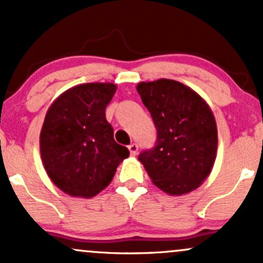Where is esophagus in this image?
<instances>
[{"mask_svg": "<svg viewBox=\"0 0 263 263\" xmlns=\"http://www.w3.org/2000/svg\"><path fill=\"white\" fill-rule=\"evenodd\" d=\"M128 149H129V153H131L132 156H136L138 152V146L136 143H131L128 146Z\"/></svg>", "mask_w": 263, "mask_h": 263, "instance_id": "esophagus-1", "label": "esophagus"}]
</instances>
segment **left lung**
Returning <instances> with one entry per match:
<instances>
[{"mask_svg": "<svg viewBox=\"0 0 263 263\" xmlns=\"http://www.w3.org/2000/svg\"><path fill=\"white\" fill-rule=\"evenodd\" d=\"M157 129L155 147L138 156L153 183L182 195L209 176L216 157L218 129L210 107L182 83L161 79L137 85Z\"/></svg>", "mask_w": 263, "mask_h": 263, "instance_id": "obj_1", "label": "left lung"}]
</instances>
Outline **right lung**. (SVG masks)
Here are the masks:
<instances>
[{
  "label": "right lung",
  "instance_id": "add662e5",
  "mask_svg": "<svg viewBox=\"0 0 263 263\" xmlns=\"http://www.w3.org/2000/svg\"><path fill=\"white\" fill-rule=\"evenodd\" d=\"M116 92L111 83L69 89L45 115L41 155L53 183L71 197L91 198L110 184L117 165L129 156L114 140L105 110Z\"/></svg>",
  "mask_w": 263,
  "mask_h": 263
}]
</instances>
